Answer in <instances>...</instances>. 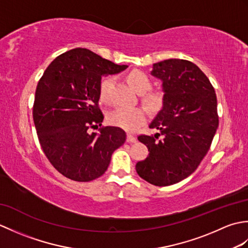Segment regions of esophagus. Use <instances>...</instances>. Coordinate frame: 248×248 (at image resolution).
Here are the masks:
<instances>
[{
	"label": "esophagus",
	"mask_w": 248,
	"mask_h": 248,
	"mask_svg": "<svg viewBox=\"0 0 248 248\" xmlns=\"http://www.w3.org/2000/svg\"><path fill=\"white\" fill-rule=\"evenodd\" d=\"M127 141H128V143H135L136 138H135L134 135L128 133V135H127Z\"/></svg>",
	"instance_id": "obj_1"
}]
</instances>
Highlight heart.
<instances>
[{
	"label": "heart",
	"mask_w": 248,
	"mask_h": 248,
	"mask_svg": "<svg viewBox=\"0 0 248 248\" xmlns=\"http://www.w3.org/2000/svg\"><path fill=\"white\" fill-rule=\"evenodd\" d=\"M128 82L140 93L149 91L151 86L149 77L140 70L131 71L128 75ZM112 83L113 78L108 77L100 84V99L104 102L109 100ZM145 101L150 108H159L163 102V93L161 92H152L147 93ZM146 117V110L140 107H118L108 114V120L110 124L129 131L135 130L141 124H144Z\"/></svg>",
	"instance_id": "heart-1"
}]
</instances>
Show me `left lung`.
<instances>
[{"label":"left lung","instance_id":"left-lung-1","mask_svg":"<svg viewBox=\"0 0 248 248\" xmlns=\"http://www.w3.org/2000/svg\"><path fill=\"white\" fill-rule=\"evenodd\" d=\"M151 76L162 82L163 105L149 128L160 133L140 135L149 155L136 171L156 186H167L193 173L207 155L218 127L217 100L209 78L192 62H155ZM162 135V140H156Z\"/></svg>","mask_w":248,"mask_h":248}]
</instances>
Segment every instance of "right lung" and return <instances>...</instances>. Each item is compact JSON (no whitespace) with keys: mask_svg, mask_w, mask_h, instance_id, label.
Instances as JSON below:
<instances>
[{"mask_svg":"<svg viewBox=\"0 0 248 248\" xmlns=\"http://www.w3.org/2000/svg\"><path fill=\"white\" fill-rule=\"evenodd\" d=\"M127 65H117L91 50L77 48L57 56L35 93L33 118L45 155L62 175L88 182L108 170L113 152L125 141L118 127H101L100 84Z\"/></svg>","mask_w":248,"mask_h":248,"instance_id":"right-lung-1","label":"right lung"}]
</instances>
